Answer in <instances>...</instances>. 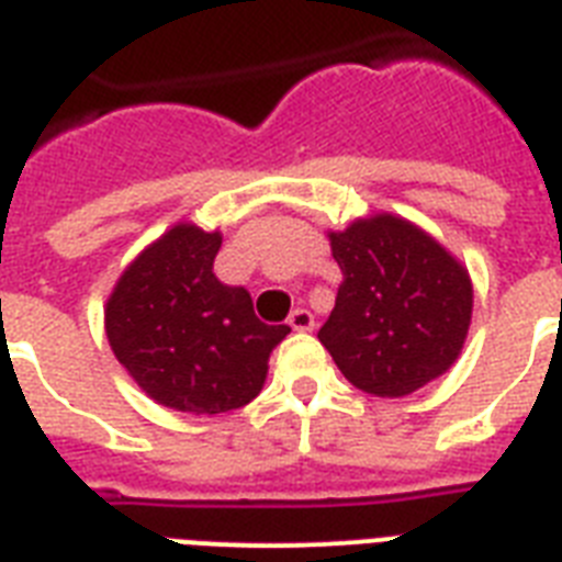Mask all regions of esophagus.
I'll return each instance as SVG.
<instances>
[{
	"label": "esophagus",
	"instance_id": "34e87169",
	"mask_svg": "<svg viewBox=\"0 0 562 562\" xmlns=\"http://www.w3.org/2000/svg\"><path fill=\"white\" fill-rule=\"evenodd\" d=\"M289 326L294 328V331H312L314 328V314L308 312V308H294L289 317Z\"/></svg>",
	"mask_w": 562,
	"mask_h": 562
}]
</instances>
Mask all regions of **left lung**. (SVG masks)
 <instances>
[{"label":"left lung","mask_w":562,"mask_h":562,"mask_svg":"<svg viewBox=\"0 0 562 562\" xmlns=\"http://www.w3.org/2000/svg\"><path fill=\"white\" fill-rule=\"evenodd\" d=\"M328 241L344 282L317 337L346 381L375 398H404L445 375L471 328L468 268L392 213L355 218Z\"/></svg>","instance_id":"1"}]
</instances>
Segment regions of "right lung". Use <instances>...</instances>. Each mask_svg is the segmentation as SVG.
Instances as JSON below:
<instances>
[{
	"label": "right lung",
	"mask_w": 562,
	"mask_h": 562,
	"mask_svg": "<svg viewBox=\"0 0 562 562\" xmlns=\"http://www.w3.org/2000/svg\"><path fill=\"white\" fill-rule=\"evenodd\" d=\"M218 231L178 222L132 259L106 300L121 367L161 407L218 415L257 398L289 326L254 314L245 289L216 280Z\"/></svg>",
	"instance_id": "1"
}]
</instances>
